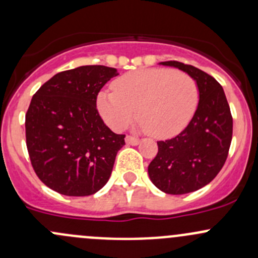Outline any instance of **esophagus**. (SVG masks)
<instances>
[{
    "instance_id": "34e87169",
    "label": "esophagus",
    "mask_w": 258,
    "mask_h": 258,
    "mask_svg": "<svg viewBox=\"0 0 258 258\" xmlns=\"http://www.w3.org/2000/svg\"><path fill=\"white\" fill-rule=\"evenodd\" d=\"M124 140H126L127 145L136 146V145L140 144V140L136 139V137H134V136H126V139H124Z\"/></svg>"
}]
</instances>
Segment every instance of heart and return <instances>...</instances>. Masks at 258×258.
I'll return each instance as SVG.
<instances>
[{"label":"heart","mask_w":258,"mask_h":258,"mask_svg":"<svg viewBox=\"0 0 258 258\" xmlns=\"http://www.w3.org/2000/svg\"><path fill=\"white\" fill-rule=\"evenodd\" d=\"M97 97L101 116L113 130H121L135 116L150 136L167 139L191 121L200 91L194 77L171 69H141L122 75Z\"/></svg>","instance_id":"b5f03b06"}]
</instances>
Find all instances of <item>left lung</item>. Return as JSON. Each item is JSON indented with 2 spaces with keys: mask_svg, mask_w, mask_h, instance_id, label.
I'll list each match as a JSON object with an SVG mask.
<instances>
[{
  "mask_svg": "<svg viewBox=\"0 0 258 258\" xmlns=\"http://www.w3.org/2000/svg\"><path fill=\"white\" fill-rule=\"evenodd\" d=\"M194 77L200 101L194 117L177 136L158 141L148 165L152 183L168 195H184L209 184L227 158L232 140V116L223 88L212 76L178 61L161 62Z\"/></svg>",
  "mask_w": 258,
  "mask_h": 258,
  "instance_id": "left-lung-1",
  "label": "left lung"
}]
</instances>
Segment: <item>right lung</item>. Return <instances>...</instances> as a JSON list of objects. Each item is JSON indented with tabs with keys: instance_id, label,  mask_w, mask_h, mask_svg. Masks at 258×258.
Instances as JSON below:
<instances>
[{
	"instance_id": "add662e5",
	"label": "right lung",
	"mask_w": 258,
	"mask_h": 258,
	"mask_svg": "<svg viewBox=\"0 0 258 258\" xmlns=\"http://www.w3.org/2000/svg\"><path fill=\"white\" fill-rule=\"evenodd\" d=\"M116 69L81 66L54 75L31 100L26 145L38 178L64 196H90L110 178L124 135L111 131L96 107Z\"/></svg>"
}]
</instances>
